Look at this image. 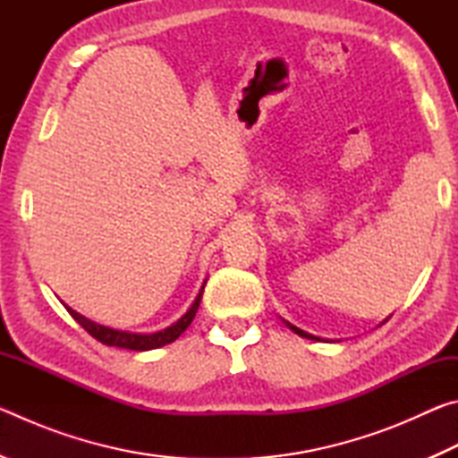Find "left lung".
Listing matches in <instances>:
<instances>
[{
  "label": "left lung",
  "mask_w": 458,
  "mask_h": 458,
  "mask_svg": "<svg viewBox=\"0 0 458 458\" xmlns=\"http://www.w3.org/2000/svg\"><path fill=\"white\" fill-rule=\"evenodd\" d=\"M387 319H390V317H387ZM387 319H384L382 323H386ZM283 323H284V325H286V327H289L291 331H294V333H297V335H301V337H305V339H313V341H323L321 337H317V335H311V333H307V331H303V329L294 327V325H293V323H289V321H284V319H283Z\"/></svg>",
  "instance_id": "left-lung-1"
}]
</instances>
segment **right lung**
Segmentation results:
<instances>
[{"label": "right lung", "mask_w": 458, "mask_h": 458, "mask_svg": "<svg viewBox=\"0 0 458 458\" xmlns=\"http://www.w3.org/2000/svg\"><path fill=\"white\" fill-rule=\"evenodd\" d=\"M204 284H206V281H204ZM201 293H204V286L199 289L198 297L193 299V303L188 311H185V315H182L174 325H169V327L161 329L157 333H131V331L113 329V327H106V325H100V323L87 319V317L76 313L74 309H71L68 305H64V307H66V311L74 317V321H79L92 337L100 341V344L111 345V347H123V350L147 352V350H157V347L172 344V341H175L185 329L190 327V323L193 321V317H196V313H198Z\"/></svg>", "instance_id": "1"}]
</instances>
